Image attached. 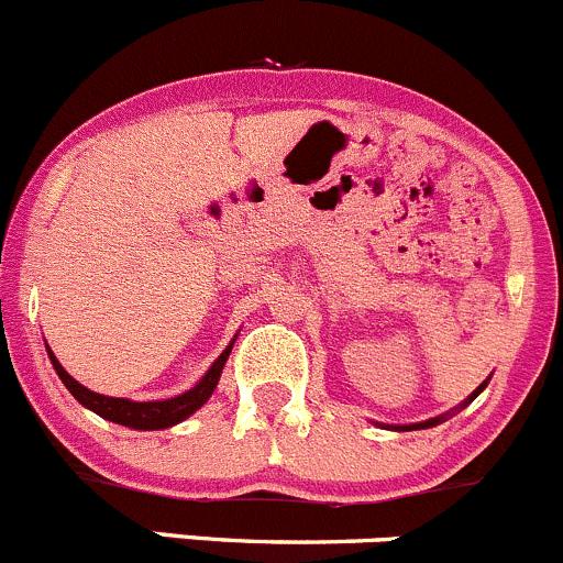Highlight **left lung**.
Masks as SVG:
<instances>
[{"instance_id":"8db88e82","label":"left lung","mask_w":563,"mask_h":563,"mask_svg":"<svg viewBox=\"0 0 563 563\" xmlns=\"http://www.w3.org/2000/svg\"><path fill=\"white\" fill-rule=\"evenodd\" d=\"M485 387H488V379H485L483 382V385H479L477 387V390H474L472 393V396H468L466 398V401H463L461 404V407H466V404L468 401H474V398H477L479 396V393H483L485 390ZM444 420V415L442 417H431V420H426V422H415V426H387V428H396V431H420V428H431V426H439V422H442Z\"/></svg>"}]
</instances>
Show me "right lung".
<instances>
[{"mask_svg": "<svg viewBox=\"0 0 563 563\" xmlns=\"http://www.w3.org/2000/svg\"><path fill=\"white\" fill-rule=\"evenodd\" d=\"M233 344H230L228 350L217 357V361H213V366L206 371V376L197 382L192 390L181 393V396H176V398H165V401H130V398L100 396V393L89 390V387H84L80 382H75L73 376L62 368V363L56 361V355L51 352V346H48V357H51V363H54L59 379L65 382L67 390L75 396V401L84 404L86 409H91L95 415L106 417V420H110V422L135 428V431H162V428H170V426H176V422L187 420L189 415H195V411L200 409L208 398H211V393L217 390L219 376H222V368H224V363H228Z\"/></svg>", "mask_w": 563, "mask_h": 563, "instance_id": "right-lung-1", "label": "right lung"}]
</instances>
